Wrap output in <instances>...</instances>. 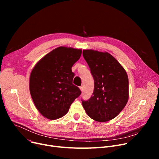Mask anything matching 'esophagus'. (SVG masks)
I'll return each mask as SVG.
<instances>
[{
    "label": "esophagus",
    "instance_id": "34e87169",
    "mask_svg": "<svg viewBox=\"0 0 159 159\" xmlns=\"http://www.w3.org/2000/svg\"><path fill=\"white\" fill-rule=\"evenodd\" d=\"M83 89H84V87H83V86H80V90H81V91H83Z\"/></svg>",
    "mask_w": 159,
    "mask_h": 159
}]
</instances>
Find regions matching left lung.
Wrapping results in <instances>:
<instances>
[{
	"mask_svg": "<svg viewBox=\"0 0 159 159\" xmlns=\"http://www.w3.org/2000/svg\"><path fill=\"white\" fill-rule=\"evenodd\" d=\"M94 79L93 95L82 100L87 115L98 122L109 121L117 116L129 98L128 75L120 64L110 53L92 49L83 50Z\"/></svg>",
	"mask_w": 159,
	"mask_h": 159,
	"instance_id": "obj_1",
	"label": "left lung"
}]
</instances>
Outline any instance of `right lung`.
Instances as JSON below:
<instances>
[{
	"label": "right lung",
	"instance_id": "obj_1",
	"mask_svg": "<svg viewBox=\"0 0 159 159\" xmlns=\"http://www.w3.org/2000/svg\"><path fill=\"white\" fill-rule=\"evenodd\" d=\"M82 49L58 47L36 64L30 78V91L38 111L44 117L55 120L68 113L81 94L73 84L71 68L81 56Z\"/></svg>",
	"mask_w": 159,
	"mask_h": 159
}]
</instances>
